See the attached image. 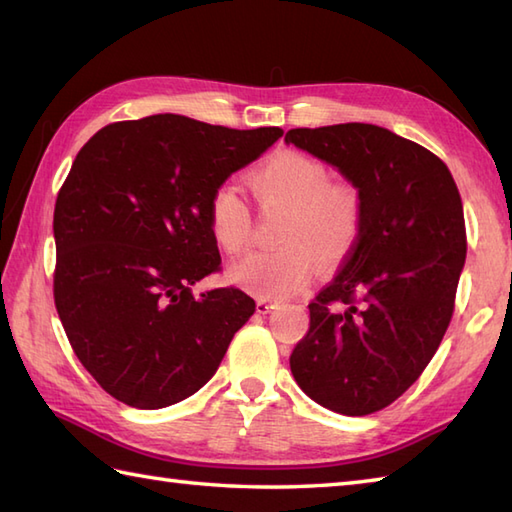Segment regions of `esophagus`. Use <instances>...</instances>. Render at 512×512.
<instances>
[{
    "instance_id": "34e87169",
    "label": "esophagus",
    "mask_w": 512,
    "mask_h": 512,
    "mask_svg": "<svg viewBox=\"0 0 512 512\" xmlns=\"http://www.w3.org/2000/svg\"><path fill=\"white\" fill-rule=\"evenodd\" d=\"M255 308H257V312H259V314H268L270 310H275V308H277V303H275V301H270V299H257Z\"/></svg>"
}]
</instances>
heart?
Returning <instances> with one entry per match:
<instances>
[{
	"label": "heart",
	"instance_id": "heart-1",
	"mask_svg": "<svg viewBox=\"0 0 512 512\" xmlns=\"http://www.w3.org/2000/svg\"><path fill=\"white\" fill-rule=\"evenodd\" d=\"M250 187L264 206H286L288 217L275 250H255L228 270L233 284L262 299H284L310 284L317 257L336 264L352 253L363 231V195L356 184L330 180L323 162L284 149L250 173ZM215 244L239 253L250 239V211L242 191L222 182L206 204Z\"/></svg>",
	"mask_w": 512,
	"mask_h": 512
}]
</instances>
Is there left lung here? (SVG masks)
I'll use <instances>...</instances> for the list:
<instances>
[{
    "mask_svg": "<svg viewBox=\"0 0 512 512\" xmlns=\"http://www.w3.org/2000/svg\"><path fill=\"white\" fill-rule=\"evenodd\" d=\"M363 195L358 244L310 303L292 376L321 407L367 416L416 383L447 332L466 259L464 211L449 167L367 123L290 129Z\"/></svg>",
    "mask_w": 512,
    "mask_h": 512,
    "instance_id": "1",
    "label": "left lung"
}]
</instances>
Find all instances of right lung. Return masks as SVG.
<instances>
[{"label":"right lung","instance_id":"add662e5","mask_svg":"<svg viewBox=\"0 0 512 512\" xmlns=\"http://www.w3.org/2000/svg\"><path fill=\"white\" fill-rule=\"evenodd\" d=\"M156 114L99 129L54 204V306L107 394L162 409L195 394L255 312L239 288L193 295L217 273L206 204L217 184L281 138Z\"/></svg>","mask_w":512,"mask_h":512}]
</instances>
